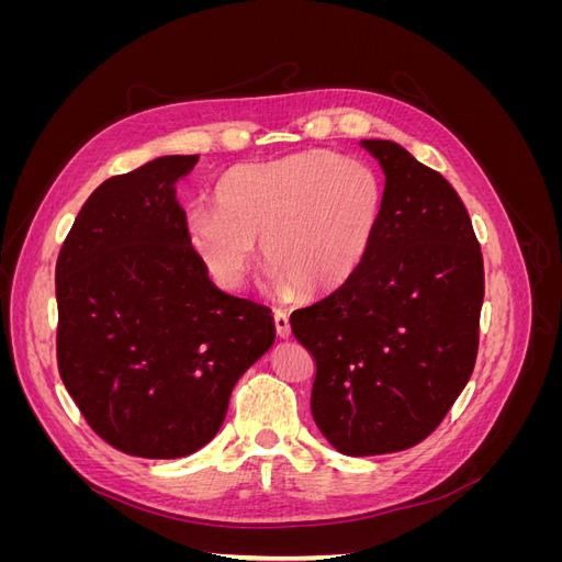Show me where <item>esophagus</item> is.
<instances>
[{
  "label": "esophagus",
  "instance_id": "34e87169",
  "mask_svg": "<svg viewBox=\"0 0 562 562\" xmlns=\"http://www.w3.org/2000/svg\"><path fill=\"white\" fill-rule=\"evenodd\" d=\"M274 326H277V335L281 339L291 337V321H288V316L283 312H274Z\"/></svg>",
  "mask_w": 562,
  "mask_h": 562
}]
</instances>
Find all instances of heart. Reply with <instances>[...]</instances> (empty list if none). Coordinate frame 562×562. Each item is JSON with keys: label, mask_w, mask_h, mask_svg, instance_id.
<instances>
[{"label": "heart", "mask_w": 562, "mask_h": 562, "mask_svg": "<svg viewBox=\"0 0 562 562\" xmlns=\"http://www.w3.org/2000/svg\"><path fill=\"white\" fill-rule=\"evenodd\" d=\"M384 190L363 161L330 149L239 164L217 180L215 211L192 209L187 241L217 285L248 279L260 241L267 291L326 293L361 267L382 217Z\"/></svg>", "instance_id": "obj_1"}]
</instances>
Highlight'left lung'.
<instances>
[{
    "label": "left lung",
    "instance_id": "8db88e82",
    "mask_svg": "<svg viewBox=\"0 0 562 562\" xmlns=\"http://www.w3.org/2000/svg\"><path fill=\"white\" fill-rule=\"evenodd\" d=\"M361 145L384 171L378 232L337 291L291 316L316 359V427L349 457L407 450L443 422L473 372L485 295L452 184L394 140Z\"/></svg>",
    "mask_w": 562,
    "mask_h": 562
}]
</instances>
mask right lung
<instances>
[{"instance_id":"add662e5","label":"right lung","mask_w":562,"mask_h":562,"mask_svg":"<svg viewBox=\"0 0 562 562\" xmlns=\"http://www.w3.org/2000/svg\"><path fill=\"white\" fill-rule=\"evenodd\" d=\"M196 161L166 155L105 180L56 265L63 384L91 429L133 457L206 446L277 337L271 312L220 291L187 241L176 184Z\"/></svg>"}]
</instances>
